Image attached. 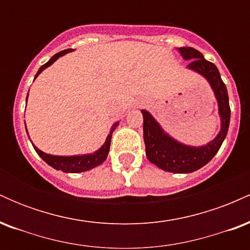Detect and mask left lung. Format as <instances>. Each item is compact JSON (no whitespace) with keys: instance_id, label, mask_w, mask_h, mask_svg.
I'll list each match as a JSON object with an SVG mask.
<instances>
[{"instance_id":"8db88e82","label":"left lung","mask_w":250,"mask_h":250,"mask_svg":"<svg viewBox=\"0 0 250 250\" xmlns=\"http://www.w3.org/2000/svg\"><path fill=\"white\" fill-rule=\"evenodd\" d=\"M179 50L183 59L190 60L188 68L200 73L210 83L219 102V113L221 116V130L219 135L207 146L196 148L175 141L162 130L147 110H142L143 140H145L146 155L148 160L163 170L182 174L193 173L197 169L202 168L216 155L228 133L230 107H229L228 91L221 79L216 65L207 61L202 54L194 48L183 47Z\"/></svg>"}]
</instances>
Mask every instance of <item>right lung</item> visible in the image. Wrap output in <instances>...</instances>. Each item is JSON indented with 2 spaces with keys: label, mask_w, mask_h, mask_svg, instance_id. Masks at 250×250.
<instances>
[{
  "label": "right lung",
  "mask_w": 250,
  "mask_h": 250,
  "mask_svg": "<svg viewBox=\"0 0 250 250\" xmlns=\"http://www.w3.org/2000/svg\"><path fill=\"white\" fill-rule=\"evenodd\" d=\"M73 49H65L60 51L54 55L51 59L48 61L45 64H43L41 68H40L37 74L35 75V79L39 76V74L41 73L42 70H44L45 68L49 67L50 64H53L54 62L59 59L60 56L64 55V54L69 53ZM28 97V96H27ZM119 123H115L113 125V128L110 129L109 131V135L107 136V140H105L104 145L102 146L99 150L95 151L93 154H88V155H80V156H54V155H49V154H45L43 151L37 149L36 147H34V149L36 150V153L39 154V156L41 157L44 162H47L50 167L57 169V170H62L64 173H81V171H87L90 170V169L97 167L100 166L101 163L107 159L108 153H109V148H110V140H111V134L113 131L115 130L116 125ZM27 129V128H25ZM34 146V145H33Z\"/></svg>",
  "instance_id": "1"
}]
</instances>
